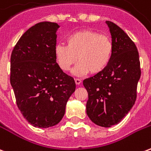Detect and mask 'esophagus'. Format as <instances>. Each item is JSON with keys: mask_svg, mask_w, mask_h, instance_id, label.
Returning a JSON list of instances; mask_svg holds the SVG:
<instances>
[{"mask_svg": "<svg viewBox=\"0 0 151 151\" xmlns=\"http://www.w3.org/2000/svg\"><path fill=\"white\" fill-rule=\"evenodd\" d=\"M75 82L77 85H80L82 83V80L80 78H75Z\"/></svg>", "mask_w": 151, "mask_h": 151, "instance_id": "1", "label": "esophagus"}]
</instances>
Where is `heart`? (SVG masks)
Wrapping results in <instances>:
<instances>
[{
	"label": "heart",
	"mask_w": 151,
	"mask_h": 151,
	"mask_svg": "<svg viewBox=\"0 0 151 151\" xmlns=\"http://www.w3.org/2000/svg\"><path fill=\"white\" fill-rule=\"evenodd\" d=\"M65 43L66 45L55 46V58L60 69L65 72L78 60L73 71L77 76L101 73L108 67L113 54L111 38L92 30L73 32L66 38Z\"/></svg>",
	"instance_id": "1"
}]
</instances>
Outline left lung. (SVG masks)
Segmentation results:
<instances>
[{
  "mask_svg": "<svg viewBox=\"0 0 151 151\" xmlns=\"http://www.w3.org/2000/svg\"><path fill=\"white\" fill-rule=\"evenodd\" d=\"M114 51L108 67L83 80L88 93L86 114L92 122L108 128L120 123L133 108L141 77L139 54L135 43L116 24L106 21Z\"/></svg>",
  "mask_w": 151,
  "mask_h": 151,
  "instance_id": "obj_1",
  "label": "left lung"
}]
</instances>
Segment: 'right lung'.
<instances>
[{
  "instance_id": "add662e5",
  "label": "right lung",
  "mask_w": 151,
  "mask_h": 151,
  "mask_svg": "<svg viewBox=\"0 0 151 151\" xmlns=\"http://www.w3.org/2000/svg\"><path fill=\"white\" fill-rule=\"evenodd\" d=\"M56 22H42L22 35L12 51L10 83L22 116L33 126L59 123L76 84L56 63Z\"/></svg>"
}]
</instances>
